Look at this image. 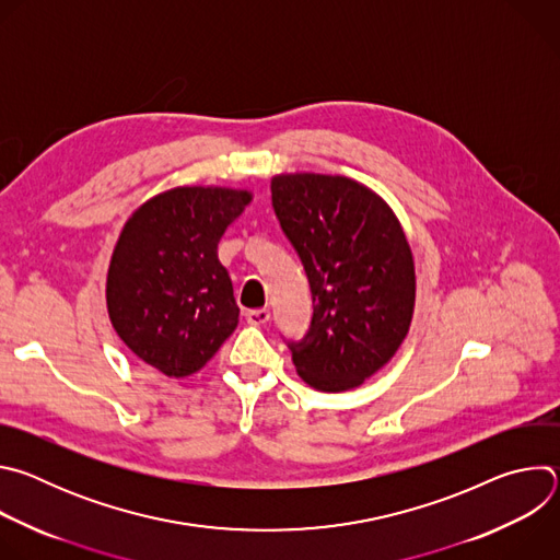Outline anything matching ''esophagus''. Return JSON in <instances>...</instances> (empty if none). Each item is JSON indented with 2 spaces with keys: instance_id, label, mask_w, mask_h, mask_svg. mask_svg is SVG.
<instances>
[{
  "instance_id": "34e87169",
  "label": "esophagus",
  "mask_w": 560,
  "mask_h": 560,
  "mask_svg": "<svg viewBox=\"0 0 560 560\" xmlns=\"http://www.w3.org/2000/svg\"><path fill=\"white\" fill-rule=\"evenodd\" d=\"M246 322L250 326H266L270 322V310L259 307V310H248L246 312Z\"/></svg>"
}]
</instances>
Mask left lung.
Here are the masks:
<instances>
[{
	"mask_svg": "<svg viewBox=\"0 0 560 560\" xmlns=\"http://www.w3.org/2000/svg\"><path fill=\"white\" fill-rule=\"evenodd\" d=\"M270 190L312 292L310 330L290 343L296 374L322 392L359 387L412 324L417 275L404 225L383 197L343 175L283 173Z\"/></svg>",
	"mask_w": 560,
	"mask_h": 560,
	"instance_id": "1",
	"label": "left lung"
}]
</instances>
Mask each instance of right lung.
<instances>
[{
    "label": "right lung",
    "mask_w": 560,
    "mask_h": 560,
    "mask_svg": "<svg viewBox=\"0 0 560 560\" xmlns=\"http://www.w3.org/2000/svg\"><path fill=\"white\" fill-rule=\"evenodd\" d=\"M250 190L177 186L143 201L115 244L106 305L119 339L150 368L184 378L234 332L238 305L217 246Z\"/></svg>",
    "instance_id": "add662e5"
}]
</instances>
